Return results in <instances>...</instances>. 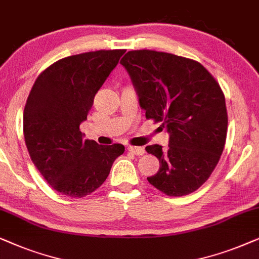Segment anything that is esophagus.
<instances>
[{"label":"esophagus","instance_id":"obj_1","mask_svg":"<svg viewBox=\"0 0 259 259\" xmlns=\"http://www.w3.org/2000/svg\"><path fill=\"white\" fill-rule=\"evenodd\" d=\"M127 151H130L132 154H135V155H143L144 154V149L142 147H134V146H127Z\"/></svg>","mask_w":259,"mask_h":259}]
</instances>
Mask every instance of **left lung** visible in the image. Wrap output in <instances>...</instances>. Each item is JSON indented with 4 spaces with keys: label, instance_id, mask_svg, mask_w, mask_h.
<instances>
[{
    "label": "left lung",
    "instance_id": "1",
    "mask_svg": "<svg viewBox=\"0 0 259 259\" xmlns=\"http://www.w3.org/2000/svg\"><path fill=\"white\" fill-rule=\"evenodd\" d=\"M129 72L146 118L167 127L169 144L147 146L160 169L147 178L168 196L201 187L218 164L227 135L225 96L196 60L151 50L129 51L120 59Z\"/></svg>",
    "mask_w": 259,
    "mask_h": 259
}]
</instances>
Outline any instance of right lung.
<instances>
[{"label": "right lung", "mask_w": 259, "mask_h": 259, "mask_svg": "<svg viewBox=\"0 0 259 259\" xmlns=\"http://www.w3.org/2000/svg\"><path fill=\"white\" fill-rule=\"evenodd\" d=\"M125 50H101L55 61L36 78L23 110L30 160L61 194L82 198L104 184L123 144L82 140L79 125Z\"/></svg>", "instance_id": "add662e5"}]
</instances>
